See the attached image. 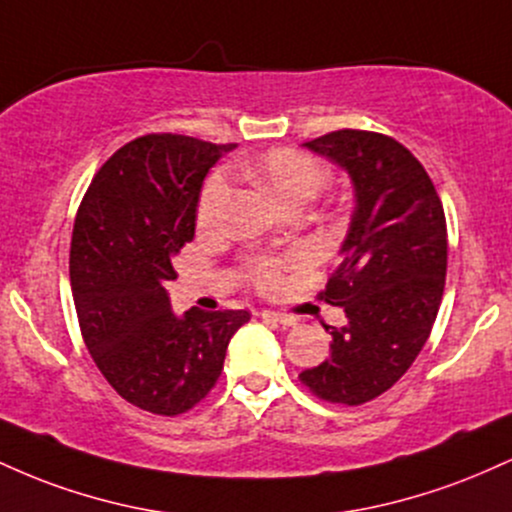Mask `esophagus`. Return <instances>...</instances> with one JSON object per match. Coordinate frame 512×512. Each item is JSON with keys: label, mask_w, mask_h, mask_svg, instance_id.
<instances>
[{"label": "esophagus", "mask_w": 512, "mask_h": 512, "mask_svg": "<svg viewBox=\"0 0 512 512\" xmlns=\"http://www.w3.org/2000/svg\"><path fill=\"white\" fill-rule=\"evenodd\" d=\"M262 320L267 322H276V325H284V327H293L296 325V317L284 315V313H276V310H262Z\"/></svg>", "instance_id": "1"}]
</instances>
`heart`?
Here are the masks:
<instances>
[{"label": "heart", "instance_id": "obj_1", "mask_svg": "<svg viewBox=\"0 0 512 512\" xmlns=\"http://www.w3.org/2000/svg\"><path fill=\"white\" fill-rule=\"evenodd\" d=\"M252 178H255L269 195L279 199L284 207L293 204H305L317 197V192L327 185L330 180V170L322 161H317L310 154L296 149H274L262 158L260 163L250 168ZM228 195H231V185H228L226 173L216 170L204 182L202 192H199L197 202V223L199 228L216 226L226 207ZM301 262L298 252L291 255H252L245 260L243 272L255 289L260 291H276L284 284V272L291 269L293 264Z\"/></svg>", "mask_w": 512, "mask_h": 512}]
</instances>
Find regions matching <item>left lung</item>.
I'll list each match as a JSON object with an SVG mask.
<instances>
[{
    "mask_svg": "<svg viewBox=\"0 0 512 512\" xmlns=\"http://www.w3.org/2000/svg\"><path fill=\"white\" fill-rule=\"evenodd\" d=\"M303 146L349 173L356 207L320 291L346 325H325L330 358L298 380L317 399L358 407L407 373L433 330L448 272L445 211L419 158L387 134L337 129Z\"/></svg>",
    "mask_w": 512,
    "mask_h": 512,
    "instance_id": "8db88e82",
    "label": "left lung"
}]
</instances>
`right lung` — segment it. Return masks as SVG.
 Returning a JSON list of instances; mask_svg holds the SVG:
<instances>
[{
  "label": "right lung",
  "instance_id": "1",
  "mask_svg": "<svg viewBox=\"0 0 512 512\" xmlns=\"http://www.w3.org/2000/svg\"><path fill=\"white\" fill-rule=\"evenodd\" d=\"M236 144L144 134L93 175L74 219L69 279L81 337L103 378L134 407L185 414L219 380L248 310L175 315L173 257L195 238L209 168Z\"/></svg>",
  "mask_w": 512,
  "mask_h": 512
}]
</instances>
